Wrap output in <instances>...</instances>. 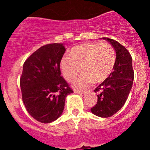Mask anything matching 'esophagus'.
<instances>
[{"label": "esophagus", "instance_id": "esophagus-1", "mask_svg": "<svg viewBox=\"0 0 150 150\" xmlns=\"http://www.w3.org/2000/svg\"><path fill=\"white\" fill-rule=\"evenodd\" d=\"M74 92H75V93H85V92H86V91L83 90V89H81V90L75 89V90H74Z\"/></svg>", "mask_w": 150, "mask_h": 150}]
</instances>
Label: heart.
I'll use <instances>...</instances> for the list:
<instances>
[{"label": "heart", "mask_w": 150, "mask_h": 150, "mask_svg": "<svg viewBox=\"0 0 150 150\" xmlns=\"http://www.w3.org/2000/svg\"><path fill=\"white\" fill-rule=\"evenodd\" d=\"M116 62L115 50L110 43H87L73 47L69 57L60 61L63 77L72 82L82 71L84 72L74 83L75 87H83L93 82H103L112 72Z\"/></svg>", "instance_id": "heart-1"}]
</instances>
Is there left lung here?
Instances as JSON below:
<instances>
[{
	"mask_svg": "<svg viewBox=\"0 0 150 150\" xmlns=\"http://www.w3.org/2000/svg\"><path fill=\"white\" fill-rule=\"evenodd\" d=\"M103 39L115 50L116 62L111 75L94 90L96 93L99 92L97 103L91 111L99 117H109L119 111L126 102L132 88L134 72L128 50L113 39Z\"/></svg>",
	"mask_w": 150,
	"mask_h": 150,
	"instance_id": "1",
	"label": "left lung"
}]
</instances>
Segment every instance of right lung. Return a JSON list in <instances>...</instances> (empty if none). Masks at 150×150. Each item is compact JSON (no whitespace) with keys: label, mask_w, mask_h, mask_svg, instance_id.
<instances>
[{"label":"right lung","mask_w":150,"mask_h":150,"mask_svg":"<svg viewBox=\"0 0 150 150\" xmlns=\"http://www.w3.org/2000/svg\"><path fill=\"white\" fill-rule=\"evenodd\" d=\"M65 51L61 43L46 44L24 63L19 83L22 101L29 114L40 122L59 117L67 96L73 93L61 75L60 61Z\"/></svg>","instance_id":"add662e5"}]
</instances>
